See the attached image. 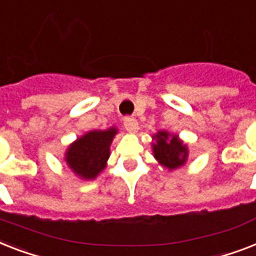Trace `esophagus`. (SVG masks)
Returning a JSON list of instances; mask_svg holds the SVG:
<instances>
[{
    "instance_id": "1",
    "label": "esophagus",
    "mask_w": 256,
    "mask_h": 256,
    "mask_svg": "<svg viewBox=\"0 0 256 256\" xmlns=\"http://www.w3.org/2000/svg\"><path fill=\"white\" fill-rule=\"evenodd\" d=\"M124 128H126L128 132H138V122L134 118H124Z\"/></svg>"
}]
</instances>
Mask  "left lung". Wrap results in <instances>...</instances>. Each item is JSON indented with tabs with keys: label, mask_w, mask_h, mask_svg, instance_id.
<instances>
[{
	"label": "left lung",
	"mask_w": 256,
	"mask_h": 256,
	"mask_svg": "<svg viewBox=\"0 0 256 256\" xmlns=\"http://www.w3.org/2000/svg\"><path fill=\"white\" fill-rule=\"evenodd\" d=\"M156 138L157 142L153 144V152L161 165L172 170L185 164L188 149L177 136H169L168 132H158Z\"/></svg>",
	"instance_id": "left-lung-1"
}]
</instances>
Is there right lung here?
<instances>
[{
  "instance_id": "add662e5",
  "label": "right lung",
  "mask_w": 256,
  "mask_h": 256,
  "mask_svg": "<svg viewBox=\"0 0 256 256\" xmlns=\"http://www.w3.org/2000/svg\"><path fill=\"white\" fill-rule=\"evenodd\" d=\"M118 130H92L78 138L66 154V161L76 174L86 180L95 178L106 168L110 157V145Z\"/></svg>"
}]
</instances>
